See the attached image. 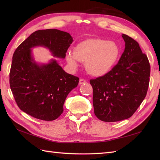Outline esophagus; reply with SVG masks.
I'll use <instances>...</instances> for the list:
<instances>
[{"mask_svg": "<svg viewBox=\"0 0 160 160\" xmlns=\"http://www.w3.org/2000/svg\"><path fill=\"white\" fill-rule=\"evenodd\" d=\"M86 82H87V81L84 79H80V80H79V84H84Z\"/></svg>", "mask_w": 160, "mask_h": 160, "instance_id": "obj_1", "label": "esophagus"}]
</instances>
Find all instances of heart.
Masks as SVG:
<instances>
[{
    "label": "heart",
    "mask_w": 160,
    "mask_h": 160,
    "mask_svg": "<svg viewBox=\"0 0 160 160\" xmlns=\"http://www.w3.org/2000/svg\"><path fill=\"white\" fill-rule=\"evenodd\" d=\"M120 48L115 41L102 39H89L78 43L74 52H67L66 60L76 69L79 61L85 62L87 71L94 76L108 73L116 64Z\"/></svg>",
    "instance_id": "b5f03b06"
}]
</instances>
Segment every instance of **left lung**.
Instances as JSON below:
<instances>
[{
	"mask_svg": "<svg viewBox=\"0 0 160 160\" xmlns=\"http://www.w3.org/2000/svg\"><path fill=\"white\" fill-rule=\"evenodd\" d=\"M124 52L118 63L104 76L91 80L94 113L113 122L131 117L147 96L151 67L137 41L126 34Z\"/></svg>",
	"mask_w": 160,
	"mask_h": 160,
	"instance_id": "obj_1",
	"label": "left lung"
}]
</instances>
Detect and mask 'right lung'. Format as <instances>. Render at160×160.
I'll list each match as a JSON object with an SVG mask.
<instances>
[{
    "instance_id": "obj_1",
    "label": "right lung",
    "mask_w": 160,
    "mask_h": 160,
    "mask_svg": "<svg viewBox=\"0 0 160 160\" xmlns=\"http://www.w3.org/2000/svg\"><path fill=\"white\" fill-rule=\"evenodd\" d=\"M73 40L69 33L56 29L38 30L20 44L13 53L9 73L13 96L20 110L31 116L52 121L63 112V105L79 78L66 73L56 59L36 62L33 48L43 47L52 56L64 59Z\"/></svg>"
}]
</instances>
